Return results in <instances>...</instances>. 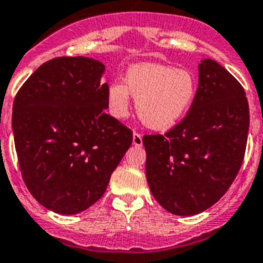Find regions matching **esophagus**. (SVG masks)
<instances>
[{
  "instance_id": "obj_1",
  "label": "esophagus",
  "mask_w": 263,
  "mask_h": 263,
  "mask_svg": "<svg viewBox=\"0 0 263 263\" xmlns=\"http://www.w3.org/2000/svg\"><path fill=\"white\" fill-rule=\"evenodd\" d=\"M133 145L134 146H142V136L140 133H133Z\"/></svg>"
}]
</instances>
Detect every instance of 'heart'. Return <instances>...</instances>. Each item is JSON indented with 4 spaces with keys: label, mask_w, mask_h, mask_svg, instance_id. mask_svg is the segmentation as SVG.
<instances>
[{
    "label": "heart",
    "mask_w": 263,
    "mask_h": 263,
    "mask_svg": "<svg viewBox=\"0 0 263 263\" xmlns=\"http://www.w3.org/2000/svg\"><path fill=\"white\" fill-rule=\"evenodd\" d=\"M196 78L185 69L157 64L130 67L126 86L110 85L107 104L117 118L129 114V93L137 100V113L147 127L167 130L174 126L192 106L196 97Z\"/></svg>",
    "instance_id": "heart-1"
}]
</instances>
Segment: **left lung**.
<instances>
[{
	"label": "left lung",
	"instance_id": "left-lung-1",
	"mask_svg": "<svg viewBox=\"0 0 263 263\" xmlns=\"http://www.w3.org/2000/svg\"><path fill=\"white\" fill-rule=\"evenodd\" d=\"M189 111L165 134H145L146 178L154 198L176 215H194L218 201L241 169L249 104L238 81L214 60L199 64Z\"/></svg>",
	"mask_w": 263,
	"mask_h": 263
}]
</instances>
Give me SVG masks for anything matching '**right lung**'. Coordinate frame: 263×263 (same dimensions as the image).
I'll list each match as a JSON object with an SVG mask.
<instances>
[{"instance_id":"obj_1","label":"right lung","mask_w":263,"mask_h":263,"mask_svg":"<svg viewBox=\"0 0 263 263\" xmlns=\"http://www.w3.org/2000/svg\"><path fill=\"white\" fill-rule=\"evenodd\" d=\"M104 71L91 58H53L15 94L12 126L22 179L54 213L77 214L96 203L133 142V132L105 113Z\"/></svg>"}]
</instances>
